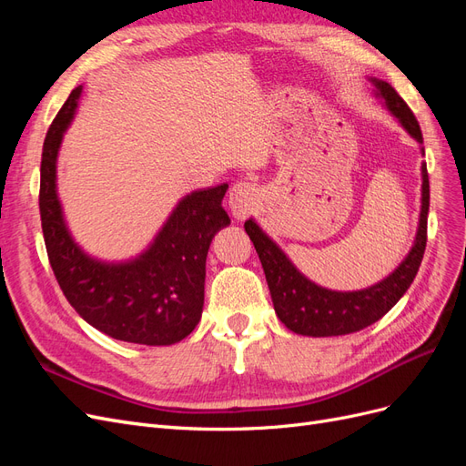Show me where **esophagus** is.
I'll return each instance as SVG.
<instances>
[{
  "label": "esophagus",
  "instance_id": "34e87169",
  "mask_svg": "<svg viewBox=\"0 0 466 466\" xmlns=\"http://www.w3.org/2000/svg\"><path fill=\"white\" fill-rule=\"evenodd\" d=\"M228 204L233 218L237 219H245L252 214V209L258 204V190L252 182L247 180H238L237 185L231 187L229 196H228Z\"/></svg>",
  "mask_w": 466,
  "mask_h": 466
}]
</instances>
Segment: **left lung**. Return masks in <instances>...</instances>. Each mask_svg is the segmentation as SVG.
<instances>
[{
	"label": "left lung",
	"instance_id": "1",
	"mask_svg": "<svg viewBox=\"0 0 466 466\" xmlns=\"http://www.w3.org/2000/svg\"><path fill=\"white\" fill-rule=\"evenodd\" d=\"M377 96L385 101L390 115L400 122L418 144H424L420 124L412 110L402 101L387 81L371 77ZM424 155V147H421ZM428 209H430V178L426 163H421V209L414 245L406 258L379 284L358 291H334L305 278L286 257L255 219L245 221V231L255 245L262 262L268 288H270L274 311L286 327L303 336H342L358 332L387 315L414 281L424 258L428 241Z\"/></svg>",
	"mask_w": 466,
	"mask_h": 466
}]
</instances>
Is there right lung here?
<instances>
[{"instance_id": "add662e5", "label": "right lung", "mask_w": 466, "mask_h": 466, "mask_svg": "<svg viewBox=\"0 0 466 466\" xmlns=\"http://www.w3.org/2000/svg\"><path fill=\"white\" fill-rule=\"evenodd\" d=\"M83 87H76L48 128L40 161V221L56 279L79 317L115 340L171 346L198 324L211 238L231 223L221 200L229 185L187 194L153 243L136 258L89 257L69 233L56 185V163Z\"/></svg>"}]
</instances>
